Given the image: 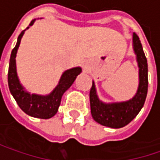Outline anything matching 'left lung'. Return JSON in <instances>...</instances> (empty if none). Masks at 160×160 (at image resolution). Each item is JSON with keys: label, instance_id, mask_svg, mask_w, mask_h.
Returning <instances> with one entry per match:
<instances>
[{"label": "left lung", "instance_id": "8db88e82", "mask_svg": "<svg viewBox=\"0 0 160 160\" xmlns=\"http://www.w3.org/2000/svg\"><path fill=\"white\" fill-rule=\"evenodd\" d=\"M133 49L138 65V88L135 96L127 101L104 103L99 100L94 82L89 91L90 111L92 118L100 125L119 128L128 125L136 117L145 103L148 93V63L138 36L133 33Z\"/></svg>", "mask_w": 160, "mask_h": 160}]
</instances>
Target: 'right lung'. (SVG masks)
Segmentation results:
<instances>
[{"label": "right lung", "instance_id": "1", "mask_svg": "<svg viewBox=\"0 0 160 160\" xmlns=\"http://www.w3.org/2000/svg\"><path fill=\"white\" fill-rule=\"evenodd\" d=\"M35 22V19L32 20L30 23L32 26ZM29 28V27H28ZM27 28V29H28ZM25 30L22 31L18 37V41L16 46L12 50L9 64V71H8V85L9 89L16 100L19 107L22 108L29 116L39 118H50L53 117L61 105V97L63 93L69 89L76 80L77 76L81 72L80 67L72 68L63 72L61 78L57 87L52 90V93L49 95L42 96L38 94H31L27 90H25L23 86L20 83V80L17 75L16 71V54L18 48L20 46L21 40L23 36Z\"/></svg>", "mask_w": 160, "mask_h": 160}]
</instances>
